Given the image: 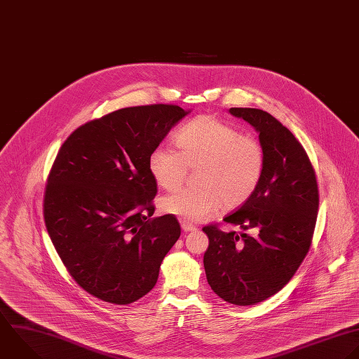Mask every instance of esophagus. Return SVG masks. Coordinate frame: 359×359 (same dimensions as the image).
Listing matches in <instances>:
<instances>
[{
	"instance_id": "obj_1",
	"label": "esophagus",
	"mask_w": 359,
	"mask_h": 359,
	"mask_svg": "<svg viewBox=\"0 0 359 359\" xmlns=\"http://www.w3.org/2000/svg\"><path fill=\"white\" fill-rule=\"evenodd\" d=\"M182 229H183L184 232H193V231H196L197 228H196L191 222H189V221H182Z\"/></svg>"
}]
</instances>
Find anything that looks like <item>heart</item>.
<instances>
[{"label":"heart","instance_id":"1","mask_svg":"<svg viewBox=\"0 0 359 359\" xmlns=\"http://www.w3.org/2000/svg\"><path fill=\"white\" fill-rule=\"evenodd\" d=\"M177 151L155 148L148 159L149 173L165 190L177 189L196 169L197 186L184 187L161 200L166 214L200 221L221 205L235 210L248 203L266 172L263 144L212 116H200L175 134Z\"/></svg>","mask_w":359,"mask_h":359}]
</instances>
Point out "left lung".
<instances>
[{
  "mask_svg": "<svg viewBox=\"0 0 359 359\" xmlns=\"http://www.w3.org/2000/svg\"><path fill=\"white\" fill-rule=\"evenodd\" d=\"M250 123L266 149V172L253 194L224 218L255 235L203 228L210 239L204 269L211 290L224 301L248 306L283 290L306 257L318 219L319 187L315 168L295 135L270 113L231 107Z\"/></svg>",
  "mask_w": 359,
  "mask_h": 359,
  "instance_id": "obj_1",
  "label": "left lung"
}]
</instances>
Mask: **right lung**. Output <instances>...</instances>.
<instances>
[{"instance_id":"right-lung-1","label":"right lung","mask_w":359,"mask_h":359,"mask_svg":"<svg viewBox=\"0 0 359 359\" xmlns=\"http://www.w3.org/2000/svg\"><path fill=\"white\" fill-rule=\"evenodd\" d=\"M186 114L163 103L111 111L72 131L53 162L47 232L75 283L104 302L147 295L180 236L175 215L151 218L158 187L148 159Z\"/></svg>"}]
</instances>
